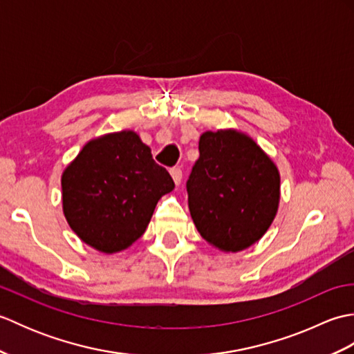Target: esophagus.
<instances>
[{"label": "esophagus", "instance_id": "esophagus-1", "mask_svg": "<svg viewBox=\"0 0 354 354\" xmlns=\"http://www.w3.org/2000/svg\"><path fill=\"white\" fill-rule=\"evenodd\" d=\"M170 175H171V178H173V181H175V184L176 185H179L181 184V181H183V170L181 169H171L170 170Z\"/></svg>", "mask_w": 354, "mask_h": 354}]
</instances>
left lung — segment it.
Instances as JSON below:
<instances>
[{"instance_id":"left-lung-1","label":"left lung","mask_w":354,"mask_h":354,"mask_svg":"<svg viewBox=\"0 0 354 354\" xmlns=\"http://www.w3.org/2000/svg\"><path fill=\"white\" fill-rule=\"evenodd\" d=\"M199 234L223 252H239L263 237L280 204V173L250 135L207 131L187 181Z\"/></svg>"}]
</instances>
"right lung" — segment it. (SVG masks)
Here are the masks:
<instances>
[{"instance_id":"obj_1","label":"right lung","mask_w":354,"mask_h":354,"mask_svg":"<svg viewBox=\"0 0 354 354\" xmlns=\"http://www.w3.org/2000/svg\"><path fill=\"white\" fill-rule=\"evenodd\" d=\"M173 189L140 135L120 131L88 141L66 165L62 208L82 242L114 254L145 234L158 201Z\"/></svg>"}]
</instances>
